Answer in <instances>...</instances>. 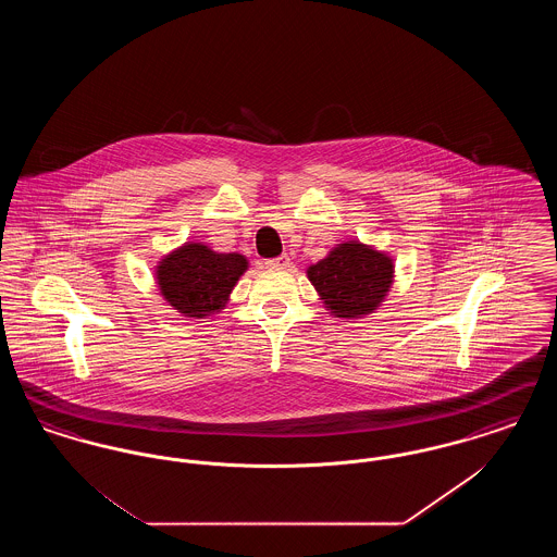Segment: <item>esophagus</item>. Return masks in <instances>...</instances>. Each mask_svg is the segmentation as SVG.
Wrapping results in <instances>:
<instances>
[{
	"instance_id": "obj_1",
	"label": "esophagus",
	"mask_w": 557,
	"mask_h": 557,
	"mask_svg": "<svg viewBox=\"0 0 557 557\" xmlns=\"http://www.w3.org/2000/svg\"><path fill=\"white\" fill-rule=\"evenodd\" d=\"M288 265H290V257H288V255H282V257H277V259H269V261H265L267 269H286Z\"/></svg>"
}]
</instances>
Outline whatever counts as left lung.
<instances>
[{
    "label": "left lung",
    "instance_id": "obj_1",
    "mask_svg": "<svg viewBox=\"0 0 557 557\" xmlns=\"http://www.w3.org/2000/svg\"><path fill=\"white\" fill-rule=\"evenodd\" d=\"M307 277L330 315L363 319L386 300L395 284V261L386 250L361 239H345L307 267Z\"/></svg>",
    "mask_w": 557,
    "mask_h": 557
}]
</instances>
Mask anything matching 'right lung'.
Wrapping results in <instances>:
<instances>
[{
	"instance_id": "obj_1",
	"label": "right lung",
	"mask_w": 557,
	"mask_h": 557,
	"mask_svg": "<svg viewBox=\"0 0 557 557\" xmlns=\"http://www.w3.org/2000/svg\"><path fill=\"white\" fill-rule=\"evenodd\" d=\"M248 259L239 252H216L205 242H184L162 255L154 280L164 302L184 318L205 319L221 313Z\"/></svg>"
}]
</instances>
